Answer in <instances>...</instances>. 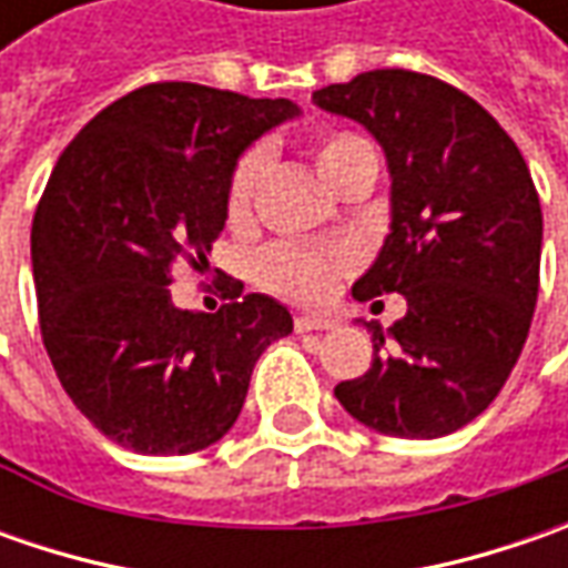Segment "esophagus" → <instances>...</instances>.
<instances>
[{
    "label": "esophagus",
    "mask_w": 568,
    "mask_h": 568,
    "mask_svg": "<svg viewBox=\"0 0 568 568\" xmlns=\"http://www.w3.org/2000/svg\"><path fill=\"white\" fill-rule=\"evenodd\" d=\"M296 332H328V328H335L338 322L335 318H325V316H310V313H300L294 318Z\"/></svg>",
    "instance_id": "1"
}]
</instances>
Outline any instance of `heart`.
Listing matches in <instances>:
<instances>
[{
	"label": "heart",
	"instance_id": "obj_1",
	"mask_svg": "<svg viewBox=\"0 0 568 568\" xmlns=\"http://www.w3.org/2000/svg\"><path fill=\"white\" fill-rule=\"evenodd\" d=\"M361 161H376L373 158V148L363 142L361 135L354 132H332L316 144V170L318 176L335 189L341 183V176ZM262 173H265V151L262 148H252L240 158V164L230 176L227 189V207L230 217H246L252 199H255V189L262 183ZM351 265V255L341 250H296V246H274L262 255L258 262V274L262 281L284 296H294V300H325L332 294L335 281L341 272Z\"/></svg>",
	"mask_w": 568,
	"mask_h": 568
}]
</instances>
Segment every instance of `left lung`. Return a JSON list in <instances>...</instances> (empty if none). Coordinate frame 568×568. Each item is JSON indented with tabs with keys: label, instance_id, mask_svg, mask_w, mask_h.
<instances>
[{
	"label": "left lung",
	"instance_id": "8db88e82",
	"mask_svg": "<svg viewBox=\"0 0 568 568\" xmlns=\"http://www.w3.org/2000/svg\"><path fill=\"white\" fill-rule=\"evenodd\" d=\"M313 103L361 122L392 180L388 236L354 300H407L392 328L363 322L373 363L335 398L385 436H448L490 407L531 328L544 217L528 164L477 100L433 75L376 69Z\"/></svg>",
	"mask_w": 568,
	"mask_h": 568
}]
</instances>
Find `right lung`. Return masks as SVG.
Returning <instances> with one entry per match:
<instances>
[{
  "instance_id": "right-lung-1",
  "label": "right lung",
  "mask_w": 568,
  "mask_h": 568,
  "mask_svg": "<svg viewBox=\"0 0 568 568\" xmlns=\"http://www.w3.org/2000/svg\"><path fill=\"white\" fill-rule=\"evenodd\" d=\"M291 100L189 81L144 84L59 154L31 230L40 332L62 388L116 446L189 455L236 424L255 361L294 332L274 296L230 291L217 313L170 296L180 255L207 265L240 154Z\"/></svg>"
}]
</instances>
